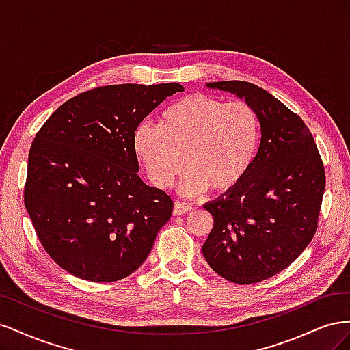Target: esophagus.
Masks as SVG:
<instances>
[{
	"label": "esophagus",
	"instance_id": "1",
	"mask_svg": "<svg viewBox=\"0 0 350 350\" xmlns=\"http://www.w3.org/2000/svg\"><path fill=\"white\" fill-rule=\"evenodd\" d=\"M191 210H193L191 206H188L185 203H181V201H175V204H174V216L188 213V211H191Z\"/></svg>",
	"mask_w": 350,
	"mask_h": 350
}]
</instances>
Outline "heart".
Wrapping results in <instances>:
<instances>
[{
  "label": "heart",
  "mask_w": 350,
  "mask_h": 350,
  "mask_svg": "<svg viewBox=\"0 0 350 350\" xmlns=\"http://www.w3.org/2000/svg\"><path fill=\"white\" fill-rule=\"evenodd\" d=\"M134 152L157 188H169L183 172L184 194L210 187L226 194L239 187L257 161L261 122L248 102H228L206 93L175 100L162 112L161 126L137 125Z\"/></svg>",
  "instance_id": "obj_1"
}]
</instances>
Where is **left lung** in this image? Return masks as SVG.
<instances>
[{"label":"left lung","mask_w":350,"mask_h":350,"mask_svg":"<svg viewBox=\"0 0 350 350\" xmlns=\"http://www.w3.org/2000/svg\"><path fill=\"white\" fill-rule=\"evenodd\" d=\"M207 88L235 94L257 111L261 143L243 183L204 204L215 224L203 256L226 280L257 283L284 270L311 242L325 188L324 165L308 126L267 90L239 80Z\"/></svg>","instance_id":"8db88e82"}]
</instances>
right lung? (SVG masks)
Listing matches in <instances>:
<instances>
[{
    "label": "right lung",
    "mask_w": 350,
    "mask_h": 350,
    "mask_svg": "<svg viewBox=\"0 0 350 350\" xmlns=\"http://www.w3.org/2000/svg\"><path fill=\"white\" fill-rule=\"evenodd\" d=\"M178 83L115 84L62 103L31 143L25 206L49 257L70 274L109 283L149 257L174 203L139 176L134 131Z\"/></svg>",
    "instance_id": "obj_1"
}]
</instances>
